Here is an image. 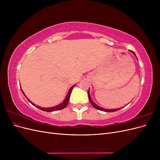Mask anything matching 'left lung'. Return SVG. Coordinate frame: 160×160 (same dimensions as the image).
Segmentation results:
<instances>
[{"label": "left lung", "mask_w": 160, "mask_h": 160, "mask_svg": "<svg viewBox=\"0 0 160 160\" xmlns=\"http://www.w3.org/2000/svg\"><path fill=\"white\" fill-rule=\"evenodd\" d=\"M131 52H132V53H133V54L135 55V54L134 53V52L133 51H130ZM136 56V55H135ZM136 58H137V57H136ZM88 96H89V101H90V103H91V105L93 106V107L95 108V109H99V110H100V111H105V112H114V111H118V110H119V109H121L122 108H118V109H104V108H101V107H99V105H98L97 104H95L93 101V100L91 99V97H90V94H89V91H88Z\"/></svg>", "instance_id": "left-lung-1"}]
</instances>
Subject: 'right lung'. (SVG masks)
<instances>
[{
	"label": "right lung",
	"mask_w": 160,
	"mask_h": 160,
	"mask_svg": "<svg viewBox=\"0 0 160 160\" xmlns=\"http://www.w3.org/2000/svg\"><path fill=\"white\" fill-rule=\"evenodd\" d=\"M75 85H72L71 88L69 89V91H68V93H67V96H66V98H65V100L62 101V103H60V104H59V105H56V106H55V107H52V108H41V107H39V106H37V105H35L33 103H32L31 101L28 99V98H27L28 100V101H29V102L32 105H34V106H35L36 108H38V109H40L41 110H42V111H47V112H51V111H59V110H61V109H64L65 108H66V106L67 105V104H68V103H69V98H70V95H71V91H72V88H74V86H75ZM22 90V89H21ZM22 93L24 94V95L25 96V93H24V92L22 91Z\"/></svg>",
	"instance_id": "add662e5"
}]
</instances>
